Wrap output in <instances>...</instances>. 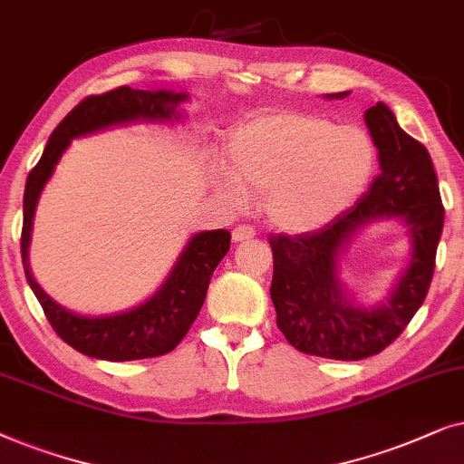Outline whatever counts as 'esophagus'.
I'll use <instances>...</instances> for the list:
<instances>
[{
	"label": "esophagus",
	"instance_id": "1",
	"mask_svg": "<svg viewBox=\"0 0 464 464\" xmlns=\"http://www.w3.org/2000/svg\"><path fill=\"white\" fill-rule=\"evenodd\" d=\"M255 236H256L255 228L250 225H239L233 228V239H236V242H244V239H252Z\"/></svg>",
	"mask_w": 464,
	"mask_h": 464
}]
</instances>
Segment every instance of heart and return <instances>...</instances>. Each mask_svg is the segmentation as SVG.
<instances>
[{
    "label": "heart",
    "mask_w": 464,
    "mask_h": 464,
    "mask_svg": "<svg viewBox=\"0 0 464 464\" xmlns=\"http://www.w3.org/2000/svg\"><path fill=\"white\" fill-rule=\"evenodd\" d=\"M227 157L231 176L218 187L228 206L265 195L267 218L290 233L316 231L342 216L375 169L373 141L361 127L301 110L244 122L228 138Z\"/></svg>",
    "instance_id": "1"
}]
</instances>
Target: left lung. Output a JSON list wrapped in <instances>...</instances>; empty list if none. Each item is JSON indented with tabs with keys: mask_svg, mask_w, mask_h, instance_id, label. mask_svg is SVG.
<instances>
[{
	"mask_svg": "<svg viewBox=\"0 0 464 464\" xmlns=\"http://www.w3.org/2000/svg\"><path fill=\"white\" fill-rule=\"evenodd\" d=\"M333 92L329 99H343ZM365 122L380 157V176L342 216L316 231L271 236V301L277 329L304 354L361 361L397 339L424 304L443 231V206L433 160L399 127L392 110L378 102ZM401 218L411 228L412 256L384 304L354 306L336 277L338 256L369 221Z\"/></svg>",
	"mask_w": 464,
	"mask_h": 464,
	"instance_id": "obj_1",
	"label": "left lung"
}]
</instances>
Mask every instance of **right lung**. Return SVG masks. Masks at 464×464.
I'll return each instance as SVG.
<instances>
[{"mask_svg": "<svg viewBox=\"0 0 464 464\" xmlns=\"http://www.w3.org/2000/svg\"><path fill=\"white\" fill-rule=\"evenodd\" d=\"M187 92L140 91L131 86L91 95L82 99L48 138L34 169L29 171L23 197V233L21 256L24 276L54 333L73 350L103 361H140V358L163 356L176 348L195 323L206 301L214 269L225 258L231 244L227 228L201 231L190 237L178 258L168 280L144 304L133 310L110 314V316H80L48 296L29 269V239L35 206L44 184L51 180L54 165L67 150L72 140L91 135L102 129L129 125V122H174L182 114L178 106L187 102Z\"/></svg>", "mask_w": 464, "mask_h": 464, "instance_id": "add662e5", "label": "right lung"}]
</instances>
